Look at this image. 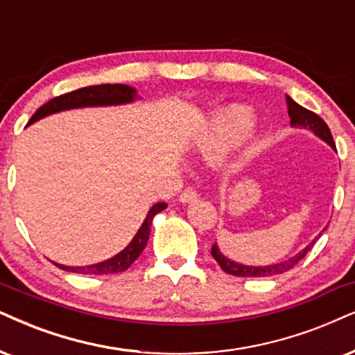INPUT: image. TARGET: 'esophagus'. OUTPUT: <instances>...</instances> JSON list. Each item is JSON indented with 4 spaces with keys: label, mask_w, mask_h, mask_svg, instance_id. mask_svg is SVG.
Here are the masks:
<instances>
[{
    "label": "esophagus",
    "mask_w": 355,
    "mask_h": 355,
    "mask_svg": "<svg viewBox=\"0 0 355 355\" xmlns=\"http://www.w3.org/2000/svg\"><path fill=\"white\" fill-rule=\"evenodd\" d=\"M196 196H198V193H196L195 188L188 187V188H185V190L182 191V195H180V201H182V203H190V201L196 200Z\"/></svg>",
    "instance_id": "34e87169"
}]
</instances>
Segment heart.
Segmentation results:
<instances>
[{
	"label": "heart",
	"mask_w": 355,
	"mask_h": 355,
	"mask_svg": "<svg viewBox=\"0 0 355 355\" xmlns=\"http://www.w3.org/2000/svg\"><path fill=\"white\" fill-rule=\"evenodd\" d=\"M252 125L254 113L249 107L234 105L219 111L200 137L198 154L209 160L219 159L237 144L252 129Z\"/></svg>",
	"instance_id": "obj_1"
}]
</instances>
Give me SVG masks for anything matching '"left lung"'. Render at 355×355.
<instances>
[{
	"mask_svg": "<svg viewBox=\"0 0 355 355\" xmlns=\"http://www.w3.org/2000/svg\"><path fill=\"white\" fill-rule=\"evenodd\" d=\"M286 105H288L290 124L293 125V128L309 129V131L315 132L318 137L322 139L324 142H327V144H329L336 150L333 134H331L329 128H327V124L320 118V116H318L316 113H313V111L306 110V107L300 106L298 103L291 100L290 96H286ZM324 230H326V227H324ZM324 230H322V231H324ZM315 241H313L311 244H308L306 248L302 250V252L293 255V257L285 260V262L272 263V266H263V267H252V266H244V263L232 262V260L224 257V255L219 252L216 244L211 248V255H213L214 260H216V262L219 263V267H221L226 273H230V275H236V277H272V275H278V273L288 272L290 268H293L295 266H297L300 260H302L304 255L308 254V250L311 249L313 245H315Z\"/></svg>",
	"mask_w": 355,
	"mask_h": 355,
	"instance_id": "8db88e82",
	"label": "left lung"
}]
</instances>
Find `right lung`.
Instances as JSON below:
<instances>
[{"label":"right lung","instance_id":"right-lung-1","mask_svg":"<svg viewBox=\"0 0 355 355\" xmlns=\"http://www.w3.org/2000/svg\"><path fill=\"white\" fill-rule=\"evenodd\" d=\"M136 89L128 85H95V87H85L75 92L65 93V95L52 98L51 101H47L46 105L40 106L35 111L33 118L28 124H33L35 121L46 118L49 114L58 113V111L65 110H73V107H85V106H111V105H124V103H132L136 100ZM167 208V203H155L147 213V216L142 223V226L139 227L137 234L134 236V239L129 242L125 248L121 250L119 254H116L114 257L105 260V262L95 263V266H87V267H69L62 266V263H55L58 268L67 272L73 273H83V275H107V273H118L124 272L131 267V263L136 260L139 255L144 250L147 241H149L150 234V226L152 219L157 213L164 211Z\"/></svg>","mask_w":355,"mask_h":355}]
</instances>
